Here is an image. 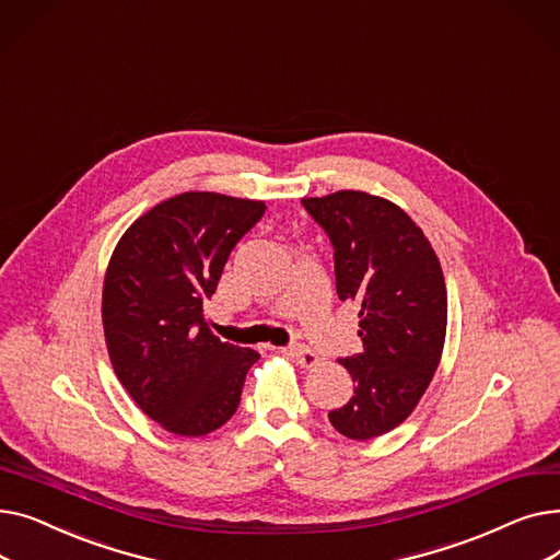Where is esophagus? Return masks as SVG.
Listing matches in <instances>:
<instances>
[{
	"label": "esophagus",
	"mask_w": 560,
	"mask_h": 560,
	"mask_svg": "<svg viewBox=\"0 0 560 560\" xmlns=\"http://www.w3.org/2000/svg\"><path fill=\"white\" fill-rule=\"evenodd\" d=\"M285 354H288L290 359H295V361H298L302 368H306V370L319 365V357L315 354V351H311V349H306V347H290V349H285Z\"/></svg>",
	"instance_id": "34e87169"
}]
</instances>
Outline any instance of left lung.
<instances>
[{"instance_id":"obj_1","label":"left lung","mask_w":560,"mask_h":560,"mask_svg":"<svg viewBox=\"0 0 560 560\" xmlns=\"http://www.w3.org/2000/svg\"><path fill=\"white\" fill-rule=\"evenodd\" d=\"M302 203L334 245L338 298L359 308L363 354L338 361L354 395L329 422L363 443L413 413L438 370L447 334L443 268L422 229L384 197L338 190Z\"/></svg>"}]
</instances>
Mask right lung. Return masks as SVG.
Masks as SVG:
<instances>
[{"label":"right lung","mask_w":560,"mask_h":560,"mask_svg":"<svg viewBox=\"0 0 560 560\" xmlns=\"http://www.w3.org/2000/svg\"><path fill=\"white\" fill-rule=\"evenodd\" d=\"M265 201L182 192L140 215L115 245L102 290L110 365L144 416L176 435L220 429L241 404L258 351L203 322L226 258Z\"/></svg>","instance_id":"1"}]
</instances>
